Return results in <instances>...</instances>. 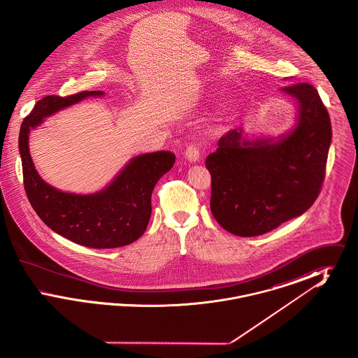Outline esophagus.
<instances>
[{
	"label": "esophagus",
	"instance_id": "obj_1",
	"mask_svg": "<svg viewBox=\"0 0 358 358\" xmlns=\"http://www.w3.org/2000/svg\"><path fill=\"white\" fill-rule=\"evenodd\" d=\"M185 158L190 164H196L200 161V150L196 145H189L185 150Z\"/></svg>",
	"mask_w": 358,
	"mask_h": 358
}]
</instances>
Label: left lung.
<instances>
[{
  "mask_svg": "<svg viewBox=\"0 0 358 358\" xmlns=\"http://www.w3.org/2000/svg\"><path fill=\"white\" fill-rule=\"evenodd\" d=\"M296 106L294 126L278 136L227 133L206 157L212 177L210 210L236 236L267 234L303 215L317 200L331 143V123L308 83L280 88Z\"/></svg>",
  "mask_w": 358,
  "mask_h": 358,
  "instance_id": "obj_1",
  "label": "left lung"
}]
</instances>
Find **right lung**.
<instances>
[{
	"label": "right lung",
	"instance_id": "add662e5",
	"mask_svg": "<svg viewBox=\"0 0 358 358\" xmlns=\"http://www.w3.org/2000/svg\"><path fill=\"white\" fill-rule=\"evenodd\" d=\"M90 96L101 98L104 92L83 91L67 98L50 95L36 103L18 136L24 187L34 212L53 232L90 248H117L136 241L146 231L154 187L173 168L176 155L165 150L136 155L95 193H69L45 182L29 153L31 130Z\"/></svg>",
	"mask_w": 358,
	"mask_h": 358
}]
</instances>
